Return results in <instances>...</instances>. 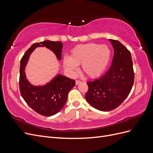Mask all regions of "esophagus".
<instances>
[{"mask_svg": "<svg viewBox=\"0 0 153 153\" xmlns=\"http://www.w3.org/2000/svg\"><path fill=\"white\" fill-rule=\"evenodd\" d=\"M82 82L81 81H78V80H76V85H78V84H81Z\"/></svg>", "mask_w": 153, "mask_h": 153, "instance_id": "esophagus-1", "label": "esophagus"}]
</instances>
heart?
I'll return each mask as SVG.
<instances>
[{
  "label": "heart",
  "mask_w": 153,
  "mask_h": 153,
  "mask_svg": "<svg viewBox=\"0 0 153 153\" xmlns=\"http://www.w3.org/2000/svg\"><path fill=\"white\" fill-rule=\"evenodd\" d=\"M111 50L106 45L90 43L81 44L71 50L70 57L63 60L65 69L74 74L81 64L82 70L91 78L100 76L108 66L111 59Z\"/></svg>",
  "instance_id": "b5f03b06"
}]
</instances>
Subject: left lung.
Masks as SVG:
<instances>
[{"label":"left lung","mask_w":153,"mask_h":153,"mask_svg":"<svg viewBox=\"0 0 153 153\" xmlns=\"http://www.w3.org/2000/svg\"><path fill=\"white\" fill-rule=\"evenodd\" d=\"M109 41L114 50L111 67L98 79L87 82L88 91L85 95L93 108L103 111L120 105L131 92L134 81L131 52L120 42Z\"/></svg>","instance_id":"8db88e82"}]
</instances>
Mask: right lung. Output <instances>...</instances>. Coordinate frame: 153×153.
I'll return each instance as SVG.
<instances>
[{
	"label": "right lung",
	"instance_id": "1",
	"mask_svg": "<svg viewBox=\"0 0 153 153\" xmlns=\"http://www.w3.org/2000/svg\"><path fill=\"white\" fill-rule=\"evenodd\" d=\"M45 47L61 60L63 43L50 40L32 45L22 56L20 62L19 89L22 98L30 107L44 116H52L64 106L68 93L75 86V81L62 74H57L43 86H35L30 82L26 76L25 68L32 52L37 47Z\"/></svg>",
	"mask_w": 153,
	"mask_h": 153
}]
</instances>
